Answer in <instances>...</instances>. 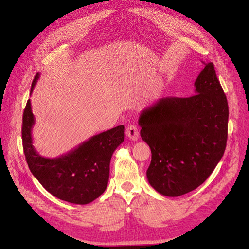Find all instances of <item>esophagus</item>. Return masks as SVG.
<instances>
[{
  "instance_id": "34e87169",
  "label": "esophagus",
  "mask_w": 249,
  "mask_h": 249,
  "mask_svg": "<svg viewBox=\"0 0 249 249\" xmlns=\"http://www.w3.org/2000/svg\"><path fill=\"white\" fill-rule=\"evenodd\" d=\"M126 135L128 136L129 139H131L133 141L137 140L139 138V129H138V127L134 124L129 125L126 129Z\"/></svg>"
}]
</instances>
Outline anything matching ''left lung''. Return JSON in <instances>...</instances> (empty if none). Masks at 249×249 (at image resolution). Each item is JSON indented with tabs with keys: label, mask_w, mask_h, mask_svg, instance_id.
<instances>
[{
	"label": "left lung",
	"mask_w": 249,
	"mask_h": 249,
	"mask_svg": "<svg viewBox=\"0 0 249 249\" xmlns=\"http://www.w3.org/2000/svg\"><path fill=\"white\" fill-rule=\"evenodd\" d=\"M195 87L196 95L162 98L138 120L141 138L151 150L147 179L167 197L201 186L226 148L228 103L212 62L205 63Z\"/></svg>",
	"instance_id": "1"
}]
</instances>
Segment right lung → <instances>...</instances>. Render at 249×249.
<instances>
[{
	"label": "right lung",
	"instance_id": "right-lung-1",
	"mask_svg": "<svg viewBox=\"0 0 249 249\" xmlns=\"http://www.w3.org/2000/svg\"><path fill=\"white\" fill-rule=\"evenodd\" d=\"M39 78L34 77L31 91ZM35 123L30 100L23 113V149L31 173L54 197L72 204L86 205L105 192L110 175L113 152L124 141L125 127L102 132L56 159H46L35 150L31 131Z\"/></svg>",
	"mask_w": 249,
	"mask_h": 249
}]
</instances>
